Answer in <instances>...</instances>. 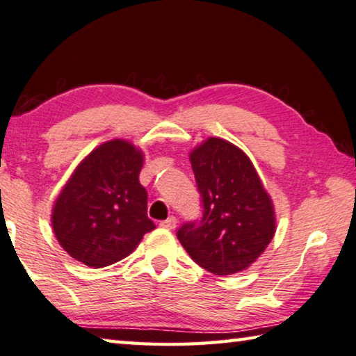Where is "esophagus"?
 <instances>
[{
	"label": "esophagus",
	"instance_id": "1",
	"mask_svg": "<svg viewBox=\"0 0 356 356\" xmlns=\"http://www.w3.org/2000/svg\"><path fill=\"white\" fill-rule=\"evenodd\" d=\"M161 226L165 227V229H175V227H177V218H175V216H168L165 221L161 222Z\"/></svg>",
	"mask_w": 356,
	"mask_h": 356
}]
</instances>
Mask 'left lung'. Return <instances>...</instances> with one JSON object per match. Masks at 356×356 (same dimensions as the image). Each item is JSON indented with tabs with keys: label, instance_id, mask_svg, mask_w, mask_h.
I'll return each instance as SVG.
<instances>
[{
	"label": "left lung",
	"instance_id": "8db88e82",
	"mask_svg": "<svg viewBox=\"0 0 356 356\" xmlns=\"http://www.w3.org/2000/svg\"><path fill=\"white\" fill-rule=\"evenodd\" d=\"M189 159L204 210L178 229L179 243L216 275L245 270L275 234L270 197L248 156L226 140L209 138Z\"/></svg>",
	"mask_w": 356,
	"mask_h": 356
}]
</instances>
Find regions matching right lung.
<instances>
[{"mask_svg": "<svg viewBox=\"0 0 356 356\" xmlns=\"http://www.w3.org/2000/svg\"><path fill=\"white\" fill-rule=\"evenodd\" d=\"M141 167L143 152L125 140L106 141L79 163L52 210V229L71 258L100 269L129 256L156 227Z\"/></svg>", "mask_w": 356, "mask_h": 356, "instance_id": "1", "label": "right lung"}]
</instances>
